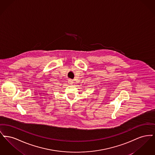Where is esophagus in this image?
Instances as JSON below:
<instances>
[{
    "label": "esophagus",
    "mask_w": 155,
    "mask_h": 155,
    "mask_svg": "<svg viewBox=\"0 0 155 155\" xmlns=\"http://www.w3.org/2000/svg\"><path fill=\"white\" fill-rule=\"evenodd\" d=\"M68 84H72L73 83V81L71 79H69L68 80Z\"/></svg>",
    "instance_id": "1"
}]
</instances>
